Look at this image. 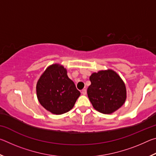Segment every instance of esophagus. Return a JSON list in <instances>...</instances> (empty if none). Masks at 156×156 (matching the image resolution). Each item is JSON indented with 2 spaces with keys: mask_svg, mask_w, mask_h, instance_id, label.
Listing matches in <instances>:
<instances>
[{
  "mask_svg": "<svg viewBox=\"0 0 156 156\" xmlns=\"http://www.w3.org/2000/svg\"><path fill=\"white\" fill-rule=\"evenodd\" d=\"M81 93L83 94V95H86V94H87V89H83V90L81 91Z\"/></svg>",
  "mask_w": 156,
  "mask_h": 156,
  "instance_id": "1",
  "label": "esophagus"
}]
</instances>
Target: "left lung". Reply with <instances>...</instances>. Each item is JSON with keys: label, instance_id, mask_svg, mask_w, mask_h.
<instances>
[{"label": "left lung", "instance_id": "left-lung-1", "mask_svg": "<svg viewBox=\"0 0 156 156\" xmlns=\"http://www.w3.org/2000/svg\"><path fill=\"white\" fill-rule=\"evenodd\" d=\"M89 80L91 85L87 89V95L95 109L109 114L125 103V84L115 72L100 71L92 73Z\"/></svg>", "mask_w": 156, "mask_h": 156}]
</instances>
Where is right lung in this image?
I'll return each mask as SVG.
<instances>
[{"label": "right lung", "instance_id": "add662e5", "mask_svg": "<svg viewBox=\"0 0 156 156\" xmlns=\"http://www.w3.org/2000/svg\"><path fill=\"white\" fill-rule=\"evenodd\" d=\"M38 101L44 109L60 115L71 110L80 95L67 70L57 64L47 69L36 85Z\"/></svg>", "mask_w": 156, "mask_h": 156}]
</instances>
